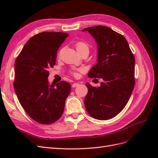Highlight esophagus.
<instances>
[{
  "instance_id": "obj_1",
  "label": "esophagus",
  "mask_w": 158,
  "mask_h": 158,
  "mask_svg": "<svg viewBox=\"0 0 158 158\" xmlns=\"http://www.w3.org/2000/svg\"><path fill=\"white\" fill-rule=\"evenodd\" d=\"M78 85H79V83H73V85H72V88H75V87H77Z\"/></svg>"
}]
</instances>
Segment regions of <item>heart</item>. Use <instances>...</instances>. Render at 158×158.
Returning a JSON list of instances; mask_svg holds the SVG:
<instances>
[{
	"label": "heart",
	"instance_id": "obj_1",
	"mask_svg": "<svg viewBox=\"0 0 158 158\" xmlns=\"http://www.w3.org/2000/svg\"><path fill=\"white\" fill-rule=\"evenodd\" d=\"M76 48L77 51H82V50H86V51L89 52V45L88 43L83 41H79L76 43ZM84 71L83 69H79L77 70H73L71 71V74L74 77H77L79 75V72L82 73Z\"/></svg>",
	"mask_w": 158,
	"mask_h": 158
}]
</instances>
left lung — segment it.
I'll return each mask as SVG.
<instances>
[{
    "instance_id": "1",
    "label": "left lung",
    "mask_w": 158,
    "mask_h": 158,
    "mask_svg": "<svg viewBox=\"0 0 158 158\" xmlns=\"http://www.w3.org/2000/svg\"><path fill=\"white\" fill-rule=\"evenodd\" d=\"M98 45V63L89 70L90 78H102L100 87L87 83L84 104L94 119L107 120L122 111L135 88V59L123 35L106 26L85 28Z\"/></svg>"
}]
</instances>
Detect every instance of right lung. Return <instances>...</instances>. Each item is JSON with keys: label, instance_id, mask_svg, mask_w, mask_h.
Returning a JSON list of instances; mask_svg holds the SVG:
<instances>
[{"label": "right lung", "instance_id": "add662e5", "mask_svg": "<svg viewBox=\"0 0 158 158\" xmlns=\"http://www.w3.org/2000/svg\"><path fill=\"white\" fill-rule=\"evenodd\" d=\"M68 36L60 32L39 33L28 40L15 60L17 97L28 115L40 123H53L60 118L71 89L64 81L49 85L48 79L57 51Z\"/></svg>", "mask_w": 158, "mask_h": 158}]
</instances>
